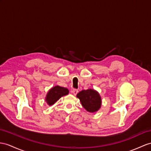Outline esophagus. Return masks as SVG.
<instances>
[{"label":"esophagus","mask_w":151,"mask_h":151,"mask_svg":"<svg viewBox=\"0 0 151 151\" xmlns=\"http://www.w3.org/2000/svg\"><path fill=\"white\" fill-rule=\"evenodd\" d=\"M72 93L74 95H77V93H78V90H77V89H73L72 90Z\"/></svg>","instance_id":"34e87169"}]
</instances>
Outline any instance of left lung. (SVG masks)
<instances>
[{
	"label": "left lung",
	"mask_w": 151,
	"mask_h": 151,
	"mask_svg": "<svg viewBox=\"0 0 151 151\" xmlns=\"http://www.w3.org/2000/svg\"><path fill=\"white\" fill-rule=\"evenodd\" d=\"M82 106L86 111L95 112L98 111L101 106V99L97 91L91 89L82 90L77 94Z\"/></svg>",
	"instance_id": "left-lung-1"
}]
</instances>
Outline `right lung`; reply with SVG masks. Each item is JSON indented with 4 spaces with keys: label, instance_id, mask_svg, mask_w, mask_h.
<instances>
[{
    "label": "right lung",
    "instance_id": "right-lung-1",
    "mask_svg": "<svg viewBox=\"0 0 151 151\" xmlns=\"http://www.w3.org/2000/svg\"><path fill=\"white\" fill-rule=\"evenodd\" d=\"M69 92L67 88L61 87L60 86H56L49 90L46 97L47 103L49 106L54 104L61 97L67 95Z\"/></svg>",
    "mask_w": 151,
    "mask_h": 151
}]
</instances>
